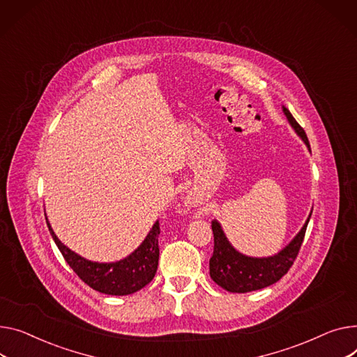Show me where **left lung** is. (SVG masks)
Masks as SVG:
<instances>
[{
  "label": "left lung",
  "mask_w": 357,
  "mask_h": 357,
  "mask_svg": "<svg viewBox=\"0 0 357 357\" xmlns=\"http://www.w3.org/2000/svg\"><path fill=\"white\" fill-rule=\"evenodd\" d=\"M282 113L286 114L290 126L294 129L297 136L304 142L308 152H312L310 144L303 128L296 122V119L290 110L282 106ZM313 208L308 213L301 229L296 234L294 238L270 257H250L238 250H235L228 241L227 235L221 224L213 220L211 222L213 232V254L209 259V275L220 287L229 293H250L255 290L266 289L271 284L277 282L282 275H286L294 259L298 254V250L303 244L307 224L310 221Z\"/></svg>",
  "instance_id": "left-lung-1"
}]
</instances>
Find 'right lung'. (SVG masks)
Returning <instances> with one entry per match:
<instances>
[{"instance_id": "1", "label": "right lung", "mask_w": 357, "mask_h": 357, "mask_svg": "<svg viewBox=\"0 0 357 357\" xmlns=\"http://www.w3.org/2000/svg\"><path fill=\"white\" fill-rule=\"evenodd\" d=\"M45 221L67 264L93 290L107 296L133 294L149 284L156 274L159 259L158 236L160 232L158 221L152 225L146 238L133 252L122 259L113 261V263L91 261L71 251L59 240L47 217Z\"/></svg>"}]
</instances>
